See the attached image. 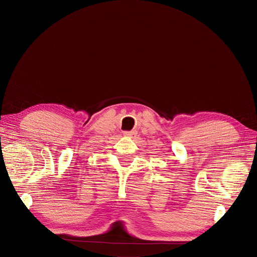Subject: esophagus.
Returning <instances> with one entry per match:
<instances>
[{
  "label": "esophagus",
  "mask_w": 257,
  "mask_h": 257,
  "mask_svg": "<svg viewBox=\"0 0 257 257\" xmlns=\"http://www.w3.org/2000/svg\"><path fill=\"white\" fill-rule=\"evenodd\" d=\"M124 137H128V138H132L137 134V131H124Z\"/></svg>",
  "instance_id": "esophagus-1"
}]
</instances>
